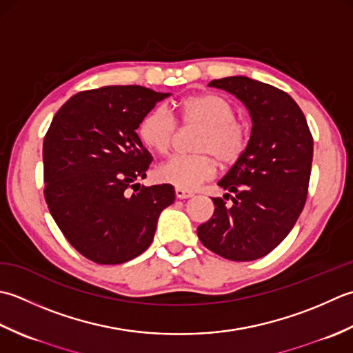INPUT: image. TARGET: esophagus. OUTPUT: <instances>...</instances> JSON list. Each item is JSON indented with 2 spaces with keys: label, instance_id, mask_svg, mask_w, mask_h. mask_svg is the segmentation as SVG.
I'll list each match as a JSON object with an SVG mask.
<instances>
[{
  "label": "esophagus",
  "instance_id": "1",
  "mask_svg": "<svg viewBox=\"0 0 353 353\" xmlns=\"http://www.w3.org/2000/svg\"><path fill=\"white\" fill-rule=\"evenodd\" d=\"M175 195H176L178 199H187V198H192L193 193L189 192V190H184V189H179V187H176Z\"/></svg>",
  "mask_w": 353,
  "mask_h": 353
}]
</instances>
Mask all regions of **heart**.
<instances>
[{
  "label": "heart",
  "mask_w": 353,
  "mask_h": 353,
  "mask_svg": "<svg viewBox=\"0 0 353 353\" xmlns=\"http://www.w3.org/2000/svg\"><path fill=\"white\" fill-rule=\"evenodd\" d=\"M176 110L185 128H201L193 143L196 154L170 157L157 168L155 175L163 183L193 190L216 175L218 160L224 166L239 160L248 145V126L234 117V106L214 92L187 96ZM176 134L174 114L163 105L152 108L139 126L141 141L158 154L169 152Z\"/></svg>",
  "instance_id": "b5f03b06"
}]
</instances>
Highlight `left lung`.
<instances>
[{
    "label": "left lung",
    "instance_id": "1",
    "mask_svg": "<svg viewBox=\"0 0 353 353\" xmlns=\"http://www.w3.org/2000/svg\"><path fill=\"white\" fill-rule=\"evenodd\" d=\"M208 85L239 99L253 128L245 152L218 183L234 193L233 204L213 198L214 213L198 227V237L205 248L228 261H256L285 239L303 210L312 134L299 105L276 86L245 76Z\"/></svg>",
    "mask_w": 353,
    "mask_h": 353
}]
</instances>
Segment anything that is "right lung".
Here are the masks:
<instances>
[{"instance_id":"right-lung-1","label":"right lung","mask_w":353,"mask_h":353,"mask_svg":"<svg viewBox=\"0 0 353 353\" xmlns=\"http://www.w3.org/2000/svg\"><path fill=\"white\" fill-rule=\"evenodd\" d=\"M169 96L140 85L77 92L44 137L48 210L67 241L92 262L117 265L140 256L154 241L160 213L175 201L170 184L135 183L152 161L137 128Z\"/></svg>"}]
</instances>
